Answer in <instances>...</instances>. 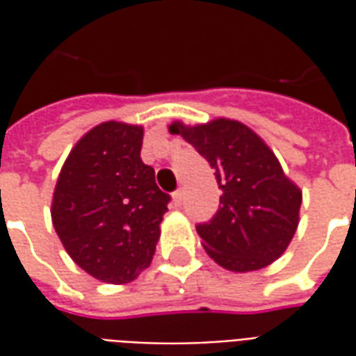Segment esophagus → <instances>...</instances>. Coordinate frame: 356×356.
<instances>
[{
	"mask_svg": "<svg viewBox=\"0 0 356 356\" xmlns=\"http://www.w3.org/2000/svg\"><path fill=\"white\" fill-rule=\"evenodd\" d=\"M183 198H185V194H183V188H177V191L173 193V204H175V208H179V206L183 204Z\"/></svg>",
	"mask_w": 356,
	"mask_h": 356,
	"instance_id": "obj_1",
	"label": "esophagus"
}]
</instances>
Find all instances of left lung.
Segmentation results:
<instances>
[{
	"mask_svg": "<svg viewBox=\"0 0 356 356\" xmlns=\"http://www.w3.org/2000/svg\"><path fill=\"white\" fill-rule=\"evenodd\" d=\"M170 131L208 160L223 193L216 216L196 225L209 257L234 273L278 259L298 229L301 191L273 150L250 127L225 118L194 127L175 122Z\"/></svg>",
	"mask_w": 356,
	"mask_h": 356,
	"instance_id": "obj_1",
	"label": "left lung"
}]
</instances>
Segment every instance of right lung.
Returning a JSON list of instances; mask_svg holds the SVG:
<instances>
[{
    "instance_id": "obj_1",
    "label": "right lung",
    "mask_w": 356,
    "mask_h": 356,
    "mask_svg": "<svg viewBox=\"0 0 356 356\" xmlns=\"http://www.w3.org/2000/svg\"><path fill=\"white\" fill-rule=\"evenodd\" d=\"M143 127L104 122L66 158L53 227L78 267L108 284L135 280L152 261L170 194L140 160Z\"/></svg>"
}]
</instances>
